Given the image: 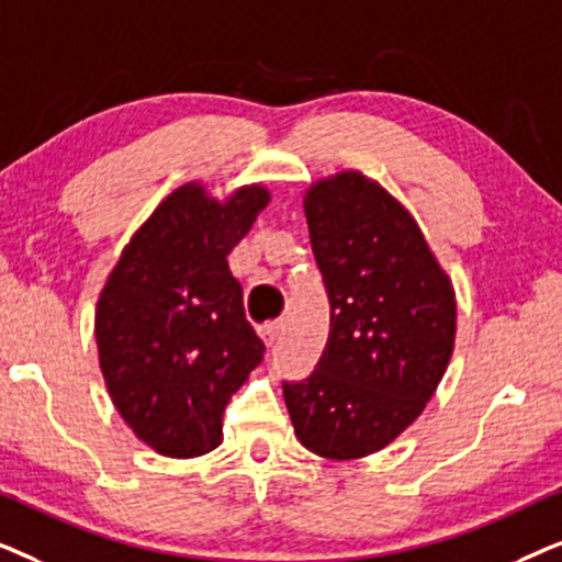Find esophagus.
I'll return each mask as SVG.
<instances>
[{"label": "esophagus", "instance_id": "esophagus-1", "mask_svg": "<svg viewBox=\"0 0 562 562\" xmlns=\"http://www.w3.org/2000/svg\"><path fill=\"white\" fill-rule=\"evenodd\" d=\"M279 333H281V322H266L263 327H258V335L263 337L266 345H273L279 340Z\"/></svg>", "mask_w": 562, "mask_h": 562}]
</instances>
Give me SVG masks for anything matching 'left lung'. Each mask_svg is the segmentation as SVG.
<instances>
[{
  "label": "left lung",
  "instance_id": "8db88e82",
  "mask_svg": "<svg viewBox=\"0 0 562 562\" xmlns=\"http://www.w3.org/2000/svg\"><path fill=\"white\" fill-rule=\"evenodd\" d=\"M304 214L329 337L283 398L306 450L358 460L394 442L437 391L456 345V289L409 210L360 171L314 181Z\"/></svg>",
  "mask_w": 562,
  "mask_h": 562
}]
</instances>
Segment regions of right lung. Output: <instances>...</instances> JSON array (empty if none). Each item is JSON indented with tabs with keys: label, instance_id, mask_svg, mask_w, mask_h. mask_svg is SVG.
Masks as SVG:
<instances>
[{
	"label": "right lung",
	"instance_id": "1",
	"mask_svg": "<svg viewBox=\"0 0 562 562\" xmlns=\"http://www.w3.org/2000/svg\"><path fill=\"white\" fill-rule=\"evenodd\" d=\"M271 202L260 183L214 199L171 191L122 248L99 291L94 337L114 409L166 458L222 442L229 396L263 358L227 256Z\"/></svg>",
	"mask_w": 562,
	"mask_h": 562
}]
</instances>
